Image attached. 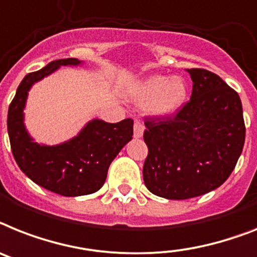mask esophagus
Here are the masks:
<instances>
[{
  "instance_id": "34e87169",
  "label": "esophagus",
  "mask_w": 257,
  "mask_h": 257,
  "mask_svg": "<svg viewBox=\"0 0 257 257\" xmlns=\"http://www.w3.org/2000/svg\"><path fill=\"white\" fill-rule=\"evenodd\" d=\"M144 129H145V126H144V124H142L141 121H135V125H133V135H135L136 139H141L142 136H144Z\"/></svg>"
}]
</instances>
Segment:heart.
<instances>
[{"mask_svg":"<svg viewBox=\"0 0 257 257\" xmlns=\"http://www.w3.org/2000/svg\"><path fill=\"white\" fill-rule=\"evenodd\" d=\"M187 91V83L180 77L153 74L135 86L131 98L136 103H146L150 115L166 117L184 104Z\"/></svg>","mask_w":257,"mask_h":257,"instance_id":"obj_1","label":"heart"}]
</instances>
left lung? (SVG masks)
Returning <instances> with one entry per match:
<instances>
[{
  "label": "left lung",
  "instance_id": "left-lung-1",
  "mask_svg": "<svg viewBox=\"0 0 257 257\" xmlns=\"http://www.w3.org/2000/svg\"><path fill=\"white\" fill-rule=\"evenodd\" d=\"M191 100L172 117L146 118L144 165L148 189L167 200H187L214 191L230 176L245 139L238 92L218 75L187 69Z\"/></svg>",
  "mask_w": 257,
  "mask_h": 257
}]
</instances>
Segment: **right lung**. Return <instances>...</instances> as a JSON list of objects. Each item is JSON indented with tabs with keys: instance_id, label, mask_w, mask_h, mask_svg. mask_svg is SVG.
Returning a JSON list of instances; mask_svg holds the SVG:
<instances>
[{
	"instance_id": "right-lung-1",
	"label": "right lung",
	"mask_w": 257,
	"mask_h": 257,
	"mask_svg": "<svg viewBox=\"0 0 257 257\" xmlns=\"http://www.w3.org/2000/svg\"><path fill=\"white\" fill-rule=\"evenodd\" d=\"M83 65L85 61L78 59L56 60L27 74L8 112L9 139L19 169L38 185L66 197L90 195L102 188L111 162L133 136L132 118L113 124L92 118L77 136L56 145L39 144L30 135L25 124V108L32 86L61 66Z\"/></svg>"
}]
</instances>
